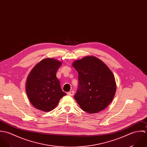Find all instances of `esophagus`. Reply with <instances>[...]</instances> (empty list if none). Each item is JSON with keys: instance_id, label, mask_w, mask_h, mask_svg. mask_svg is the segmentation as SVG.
I'll return each mask as SVG.
<instances>
[{"instance_id": "1", "label": "esophagus", "mask_w": 147, "mask_h": 147, "mask_svg": "<svg viewBox=\"0 0 147 147\" xmlns=\"http://www.w3.org/2000/svg\"><path fill=\"white\" fill-rule=\"evenodd\" d=\"M74 91H71L68 92H67V94H68L69 95L72 96V95H74Z\"/></svg>"}]
</instances>
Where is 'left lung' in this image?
Here are the masks:
<instances>
[{
	"mask_svg": "<svg viewBox=\"0 0 147 147\" xmlns=\"http://www.w3.org/2000/svg\"><path fill=\"white\" fill-rule=\"evenodd\" d=\"M72 65L78 73L80 86L74 97L80 107L89 114L106 109L117 90L115 78L110 69L92 56L76 60Z\"/></svg>",
	"mask_w": 147,
	"mask_h": 147,
	"instance_id": "obj_1",
	"label": "left lung"
}]
</instances>
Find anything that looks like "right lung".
<instances>
[{"label":"right lung","mask_w":147,"mask_h":147,"mask_svg":"<svg viewBox=\"0 0 147 147\" xmlns=\"http://www.w3.org/2000/svg\"><path fill=\"white\" fill-rule=\"evenodd\" d=\"M61 61L53 58L43 59L30 71L26 83V91L32 105L44 112L53 110L61 98L62 91L56 73Z\"/></svg>","instance_id":"right-lung-1"}]
</instances>
